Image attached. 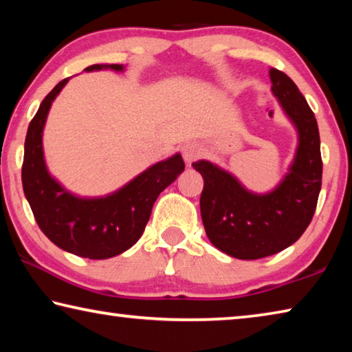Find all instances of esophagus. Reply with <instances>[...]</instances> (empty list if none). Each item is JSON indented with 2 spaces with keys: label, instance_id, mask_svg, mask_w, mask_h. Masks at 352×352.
Here are the masks:
<instances>
[{
  "label": "esophagus",
  "instance_id": "obj_1",
  "mask_svg": "<svg viewBox=\"0 0 352 352\" xmlns=\"http://www.w3.org/2000/svg\"><path fill=\"white\" fill-rule=\"evenodd\" d=\"M182 153L184 163L190 166L201 155V146L199 142H188V144H184L182 147Z\"/></svg>",
  "mask_w": 352,
  "mask_h": 352
}]
</instances>
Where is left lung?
I'll return each mask as SVG.
<instances>
[{
  "label": "left lung",
  "instance_id": "obj_1",
  "mask_svg": "<svg viewBox=\"0 0 352 352\" xmlns=\"http://www.w3.org/2000/svg\"><path fill=\"white\" fill-rule=\"evenodd\" d=\"M272 93L298 133L295 158L278 186L265 194L248 190L228 170L206 160L192 163L204 177L200 212L208 239L237 259H259L300 239L314 217L323 163L317 119L295 82L270 68Z\"/></svg>",
  "mask_w": 352,
  "mask_h": 352
}]
</instances>
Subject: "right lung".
Returning <instances> with one entry per match:
<instances>
[{
    "mask_svg": "<svg viewBox=\"0 0 352 352\" xmlns=\"http://www.w3.org/2000/svg\"><path fill=\"white\" fill-rule=\"evenodd\" d=\"M100 69L124 71V65L85 68L87 73ZM68 80L52 88L29 124L21 168L23 190L40 230L58 248L80 258L109 259L138 242L155 200L184 170V163L180 153L172 155L105 197H79L69 192L50 174L43 153L47 113Z\"/></svg>",
    "mask_w": 352,
    "mask_h": 352,
    "instance_id": "right-lung-1",
    "label": "right lung"
}]
</instances>
